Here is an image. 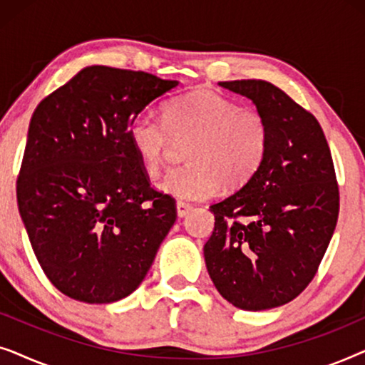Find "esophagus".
Wrapping results in <instances>:
<instances>
[{
  "instance_id": "esophagus-1",
  "label": "esophagus",
  "mask_w": 365,
  "mask_h": 365,
  "mask_svg": "<svg viewBox=\"0 0 365 365\" xmlns=\"http://www.w3.org/2000/svg\"><path fill=\"white\" fill-rule=\"evenodd\" d=\"M192 209V206L191 204H187V202H176V212H178V217H186L187 214H189V211H191Z\"/></svg>"
}]
</instances>
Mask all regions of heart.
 Wrapping results in <instances>:
<instances>
[{"instance_id":"1","label":"heart","mask_w":365,"mask_h":365,"mask_svg":"<svg viewBox=\"0 0 365 365\" xmlns=\"http://www.w3.org/2000/svg\"><path fill=\"white\" fill-rule=\"evenodd\" d=\"M133 151L156 174L173 141H186L184 166L164 174L156 187L181 201H201L217 189L242 186L261 166L269 143L266 118L212 89H196L169 104L166 121L143 113L128 128Z\"/></svg>"}]
</instances>
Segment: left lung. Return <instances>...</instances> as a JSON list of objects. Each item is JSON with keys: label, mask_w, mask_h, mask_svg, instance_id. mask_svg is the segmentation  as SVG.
I'll list each match as a JSON object with an SVG mask.
<instances>
[{"label": "left lung", "mask_w": 365, "mask_h": 365, "mask_svg": "<svg viewBox=\"0 0 365 365\" xmlns=\"http://www.w3.org/2000/svg\"><path fill=\"white\" fill-rule=\"evenodd\" d=\"M219 86L256 104L269 143L252 178L211 206L204 259L227 302L266 311L291 302L316 276L337 224L336 171L321 124L282 89L262 79Z\"/></svg>", "instance_id": "left-lung-1"}]
</instances>
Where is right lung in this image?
I'll use <instances>...</instances> for the list:
<instances>
[{"mask_svg": "<svg viewBox=\"0 0 365 365\" xmlns=\"http://www.w3.org/2000/svg\"><path fill=\"white\" fill-rule=\"evenodd\" d=\"M178 84L88 66L34 109L18 209L39 266L64 296L116 302L146 277L176 204L151 187L128 128Z\"/></svg>", "mask_w": 365, "mask_h": 365, "instance_id": "add662e5", "label": "right lung"}]
</instances>
